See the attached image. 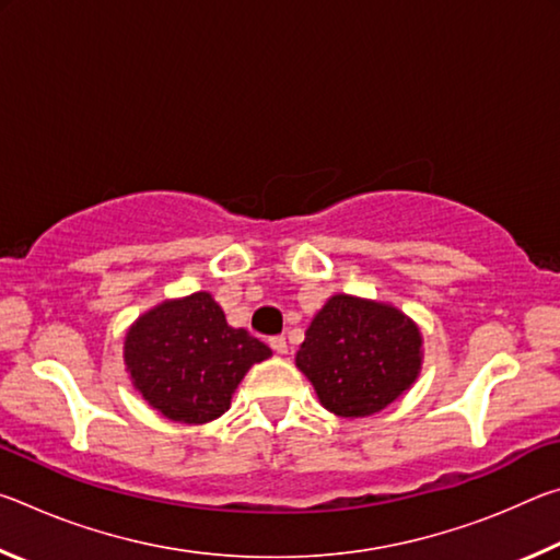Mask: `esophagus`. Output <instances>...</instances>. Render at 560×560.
<instances>
[{
  "label": "esophagus",
  "instance_id": "1",
  "mask_svg": "<svg viewBox=\"0 0 560 560\" xmlns=\"http://www.w3.org/2000/svg\"><path fill=\"white\" fill-rule=\"evenodd\" d=\"M269 346L277 350V353H281V355L289 350V343H287V338H283V336H271L269 338Z\"/></svg>",
  "mask_w": 560,
  "mask_h": 560
}]
</instances>
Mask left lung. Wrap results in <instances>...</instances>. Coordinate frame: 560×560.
<instances>
[{
    "label": "left lung",
    "instance_id": "1",
    "mask_svg": "<svg viewBox=\"0 0 560 560\" xmlns=\"http://www.w3.org/2000/svg\"><path fill=\"white\" fill-rule=\"evenodd\" d=\"M420 346V330L397 308L338 293L311 320L296 365L326 410L365 417L415 383Z\"/></svg>",
    "mask_w": 560,
    "mask_h": 560
}]
</instances>
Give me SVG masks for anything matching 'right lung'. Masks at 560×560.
<instances>
[{
    "label": "right lung",
    "mask_w": 560,
    "mask_h": 560,
    "mask_svg": "<svg viewBox=\"0 0 560 560\" xmlns=\"http://www.w3.org/2000/svg\"><path fill=\"white\" fill-rule=\"evenodd\" d=\"M271 348L232 328L210 293L165 301L126 336L132 383L167 420L202 424L230 407L232 393Z\"/></svg>",
    "instance_id": "1"
}]
</instances>
